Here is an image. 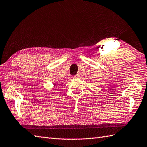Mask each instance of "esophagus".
<instances>
[{
  "mask_svg": "<svg viewBox=\"0 0 147 147\" xmlns=\"http://www.w3.org/2000/svg\"><path fill=\"white\" fill-rule=\"evenodd\" d=\"M78 74H77V75H75V76H74V78H78L79 76H78Z\"/></svg>",
  "mask_w": 147,
  "mask_h": 147,
  "instance_id": "esophagus-1",
  "label": "esophagus"
}]
</instances>
